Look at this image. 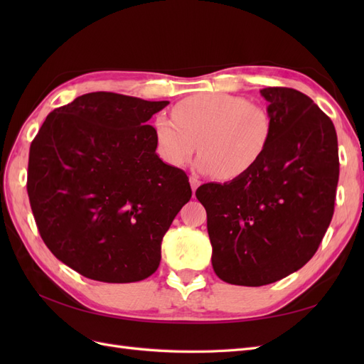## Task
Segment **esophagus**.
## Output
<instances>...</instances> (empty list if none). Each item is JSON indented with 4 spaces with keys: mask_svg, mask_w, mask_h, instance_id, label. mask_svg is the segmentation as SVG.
<instances>
[{
    "mask_svg": "<svg viewBox=\"0 0 364 364\" xmlns=\"http://www.w3.org/2000/svg\"><path fill=\"white\" fill-rule=\"evenodd\" d=\"M190 183H191V190H193V193H196L197 186L200 185V181H199V178H196V176H190Z\"/></svg>",
    "mask_w": 364,
    "mask_h": 364,
    "instance_id": "esophagus-1",
    "label": "esophagus"
}]
</instances>
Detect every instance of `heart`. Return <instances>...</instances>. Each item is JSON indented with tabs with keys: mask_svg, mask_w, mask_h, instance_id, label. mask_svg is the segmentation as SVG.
I'll return each mask as SVG.
<instances>
[{
	"mask_svg": "<svg viewBox=\"0 0 364 364\" xmlns=\"http://www.w3.org/2000/svg\"><path fill=\"white\" fill-rule=\"evenodd\" d=\"M173 117L174 121L164 115L155 119L161 158L173 167H183L199 147L197 170L223 181L238 179L255 168L274 130L266 107L229 94L185 98L174 106Z\"/></svg>",
	"mask_w": 364,
	"mask_h": 364,
	"instance_id": "1",
	"label": "heart"
}]
</instances>
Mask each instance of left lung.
Returning <instances> with one entry per match:
<instances>
[{
    "instance_id": "1",
    "label": "left lung",
    "mask_w": 364,
    "mask_h": 364,
    "mask_svg": "<svg viewBox=\"0 0 364 364\" xmlns=\"http://www.w3.org/2000/svg\"><path fill=\"white\" fill-rule=\"evenodd\" d=\"M259 92L274 123L262 159L238 179L196 191L206 209L215 274L246 287L277 282L313 258L331 223L338 182L329 117L291 87Z\"/></svg>"
}]
</instances>
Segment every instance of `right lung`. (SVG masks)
Instances as JSON below:
<instances>
[{
    "label": "right lung",
    "instance_id": "1",
    "mask_svg": "<svg viewBox=\"0 0 364 364\" xmlns=\"http://www.w3.org/2000/svg\"><path fill=\"white\" fill-rule=\"evenodd\" d=\"M167 105L85 94L48 114L31 142L27 191L39 234L86 278H149L165 232L191 199L188 176L158 156L149 124Z\"/></svg>",
    "mask_w": 364,
    "mask_h": 364
}]
</instances>
